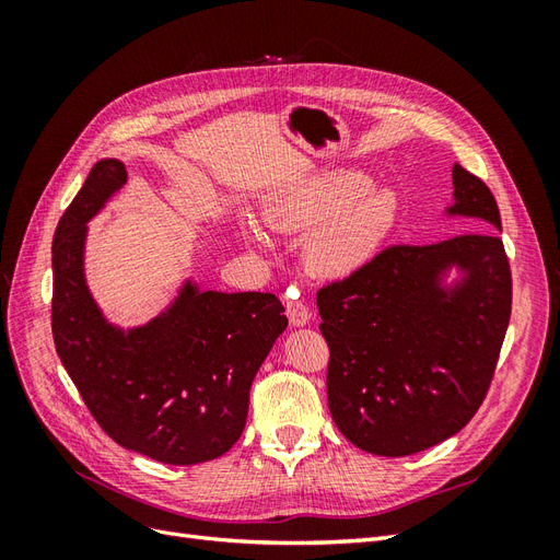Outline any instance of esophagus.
I'll list each match as a JSON object with an SVG mask.
<instances>
[{
    "label": "esophagus",
    "mask_w": 560,
    "mask_h": 560,
    "mask_svg": "<svg viewBox=\"0 0 560 560\" xmlns=\"http://www.w3.org/2000/svg\"><path fill=\"white\" fill-rule=\"evenodd\" d=\"M287 317H290L294 327H303L311 322V308L303 301H290L287 303Z\"/></svg>",
    "instance_id": "34e87169"
}]
</instances>
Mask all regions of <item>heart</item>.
<instances>
[{
  "mask_svg": "<svg viewBox=\"0 0 560 560\" xmlns=\"http://www.w3.org/2000/svg\"><path fill=\"white\" fill-rule=\"evenodd\" d=\"M395 196L369 191L360 173H329L303 182L268 202L266 222L282 233H308L306 268L315 278L338 280L362 268L393 231Z\"/></svg>",
  "mask_w": 560,
  "mask_h": 560,
  "instance_id": "obj_1",
  "label": "heart"
}]
</instances>
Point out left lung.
Masks as SVG:
<instances>
[{
	"label": "left lung",
	"mask_w": 560,
	"mask_h": 560,
	"mask_svg": "<svg viewBox=\"0 0 560 560\" xmlns=\"http://www.w3.org/2000/svg\"><path fill=\"white\" fill-rule=\"evenodd\" d=\"M448 214L477 219L474 233L432 245H389L317 292L329 346L327 401L358 448L413 455L460 432L495 374L512 315V270L495 231L488 186L453 165ZM457 265L453 288L441 276Z\"/></svg>",
	"instance_id": "8db88e82"
}]
</instances>
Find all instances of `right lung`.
Masks as SVG:
<instances>
[{"label":"right lung","mask_w":560,"mask_h":560,"mask_svg":"<svg viewBox=\"0 0 560 560\" xmlns=\"http://www.w3.org/2000/svg\"><path fill=\"white\" fill-rule=\"evenodd\" d=\"M126 165L97 161L54 235L50 327L58 358L118 446L165 465H198L238 442L254 376L287 329L276 294L200 292L124 331L103 317L83 278L86 224L126 184Z\"/></svg>","instance_id":"right-lung-1"}]
</instances>
